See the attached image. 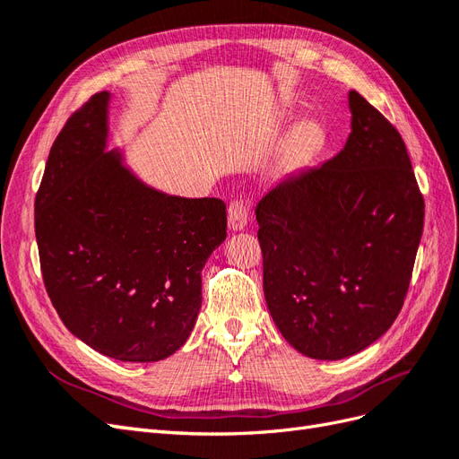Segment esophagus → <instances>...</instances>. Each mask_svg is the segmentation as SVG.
Segmentation results:
<instances>
[{
	"instance_id": "obj_1",
	"label": "esophagus",
	"mask_w": 459,
	"mask_h": 459,
	"mask_svg": "<svg viewBox=\"0 0 459 459\" xmlns=\"http://www.w3.org/2000/svg\"><path fill=\"white\" fill-rule=\"evenodd\" d=\"M248 206L245 201H233L228 208V221L231 231H241L247 226Z\"/></svg>"
}]
</instances>
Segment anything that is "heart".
<instances>
[{
	"mask_svg": "<svg viewBox=\"0 0 459 459\" xmlns=\"http://www.w3.org/2000/svg\"><path fill=\"white\" fill-rule=\"evenodd\" d=\"M319 140V130L310 122H302L299 126L287 135L280 149V157H277V169L283 172L297 170L300 166L310 159L312 152L317 149Z\"/></svg>",
	"mask_w": 459,
	"mask_h": 459,
	"instance_id": "obj_1",
	"label": "heart"
}]
</instances>
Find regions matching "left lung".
<instances>
[{"label": "left lung", "instance_id": "8db88e82", "mask_svg": "<svg viewBox=\"0 0 459 459\" xmlns=\"http://www.w3.org/2000/svg\"><path fill=\"white\" fill-rule=\"evenodd\" d=\"M349 108L337 155L256 204L268 310L285 341L316 359L358 354L393 325L423 233L404 140L354 90Z\"/></svg>", "mask_w": 459, "mask_h": 459}]
</instances>
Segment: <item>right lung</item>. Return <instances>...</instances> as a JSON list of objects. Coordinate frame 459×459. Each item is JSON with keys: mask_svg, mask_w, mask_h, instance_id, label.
Returning <instances> with one entry per match:
<instances>
[{"mask_svg": "<svg viewBox=\"0 0 459 459\" xmlns=\"http://www.w3.org/2000/svg\"><path fill=\"white\" fill-rule=\"evenodd\" d=\"M110 100L95 93L49 151L34 206L41 273L74 337L120 362H159L195 325L226 204L147 186L108 151Z\"/></svg>", "mask_w": 459, "mask_h": 459, "instance_id": "add662e5", "label": "right lung"}]
</instances>
